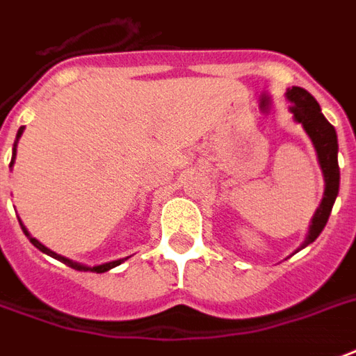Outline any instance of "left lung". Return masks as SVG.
I'll return each mask as SVG.
<instances>
[{
    "label": "left lung",
    "mask_w": 356,
    "mask_h": 356,
    "mask_svg": "<svg viewBox=\"0 0 356 356\" xmlns=\"http://www.w3.org/2000/svg\"><path fill=\"white\" fill-rule=\"evenodd\" d=\"M288 100L292 102L290 111L294 113V119L298 123L303 124L305 132L309 134L311 142L316 149V157L321 163L324 175V197L321 207L316 209L313 222H311L309 233L307 238L303 241V246H307L313 243L321 232L324 229V225L328 222L334 201L338 197L339 191V167H338V136H336V129L332 127L326 118L321 111V106L315 98L302 87H292L286 92Z\"/></svg>",
    "instance_id": "left-lung-1"
}]
</instances>
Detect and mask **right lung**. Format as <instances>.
<instances>
[{"mask_svg": "<svg viewBox=\"0 0 356 356\" xmlns=\"http://www.w3.org/2000/svg\"><path fill=\"white\" fill-rule=\"evenodd\" d=\"M22 131H24V127H20L17 132V140H15V147H13V159H11V167H13V163H15V157H17V142L18 138H20V134H22ZM22 229H24V225H22ZM24 233L28 235V232L24 229ZM30 241H32V245L35 246V248H40L41 252H45L49 254V256H53L54 260H58L62 261V264H66L68 267H72V269H77V271H95V273H104V271H108V269H111V267H115L119 266L121 261L123 260H115V261H110V264H102V266H95V267H87V266H81V264H75V261L68 260V258H64V256H58L56 252H53V250H49L47 246H43L40 243V241H35V238L30 237ZM127 260V258H124Z\"/></svg>", "mask_w": 356, "mask_h": 356, "instance_id": "right-lung-1", "label": "right lung"}]
</instances>
